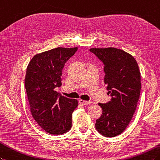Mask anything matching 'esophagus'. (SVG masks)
I'll return each mask as SVG.
<instances>
[{
  "label": "esophagus",
  "mask_w": 160,
  "mask_h": 160,
  "mask_svg": "<svg viewBox=\"0 0 160 160\" xmlns=\"http://www.w3.org/2000/svg\"><path fill=\"white\" fill-rule=\"evenodd\" d=\"M79 103L82 105H89L91 103V102L90 101H84L82 99H80L79 100Z\"/></svg>",
  "instance_id": "1"
}]
</instances>
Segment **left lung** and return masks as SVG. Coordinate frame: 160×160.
Returning <instances> with one entry per match:
<instances>
[{
  "label": "left lung",
  "mask_w": 160,
  "mask_h": 160,
  "mask_svg": "<svg viewBox=\"0 0 160 160\" xmlns=\"http://www.w3.org/2000/svg\"><path fill=\"white\" fill-rule=\"evenodd\" d=\"M104 65V83L111 100L99 103L102 114L95 128L106 137L119 135L127 128L136 109L141 89L140 72L136 59L115 48H91Z\"/></svg>",
  "instance_id": "left-lung-1"
}]
</instances>
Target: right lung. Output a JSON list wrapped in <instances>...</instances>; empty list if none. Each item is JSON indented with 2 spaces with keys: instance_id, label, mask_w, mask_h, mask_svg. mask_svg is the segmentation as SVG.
<instances>
[{
  "instance_id": "add662e5",
  "label": "right lung",
  "mask_w": 160,
  "mask_h": 160,
  "mask_svg": "<svg viewBox=\"0 0 160 160\" xmlns=\"http://www.w3.org/2000/svg\"><path fill=\"white\" fill-rule=\"evenodd\" d=\"M78 48H56L35 55L28 63L24 84L33 118L43 130L53 135L68 132L78 100L55 91L61 85L65 63Z\"/></svg>"
}]
</instances>
